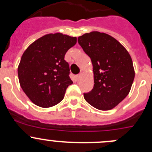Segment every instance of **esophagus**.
<instances>
[{
	"instance_id": "obj_1",
	"label": "esophagus",
	"mask_w": 152,
	"mask_h": 152,
	"mask_svg": "<svg viewBox=\"0 0 152 152\" xmlns=\"http://www.w3.org/2000/svg\"><path fill=\"white\" fill-rule=\"evenodd\" d=\"M82 73H79V75H77V76H76V79H77L78 81H80L81 79H82Z\"/></svg>"
}]
</instances>
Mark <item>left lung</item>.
<instances>
[{"label":"left lung","mask_w":152,"mask_h":152,"mask_svg":"<svg viewBox=\"0 0 152 152\" xmlns=\"http://www.w3.org/2000/svg\"><path fill=\"white\" fill-rule=\"evenodd\" d=\"M78 42L93 64L94 86L84 93L86 102L99 110H110L128 96L134 79L131 56L110 35L91 31L79 37Z\"/></svg>","instance_id":"obj_1"}]
</instances>
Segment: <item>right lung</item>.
<instances>
[{
    "instance_id": "1",
    "label": "right lung",
    "mask_w": 152,
    "mask_h": 152,
    "mask_svg": "<svg viewBox=\"0 0 152 152\" xmlns=\"http://www.w3.org/2000/svg\"><path fill=\"white\" fill-rule=\"evenodd\" d=\"M77 42L76 37L48 34L23 53L18 68L21 88L34 104L43 108L59 104L69 85L70 67L65 55Z\"/></svg>"
}]
</instances>
